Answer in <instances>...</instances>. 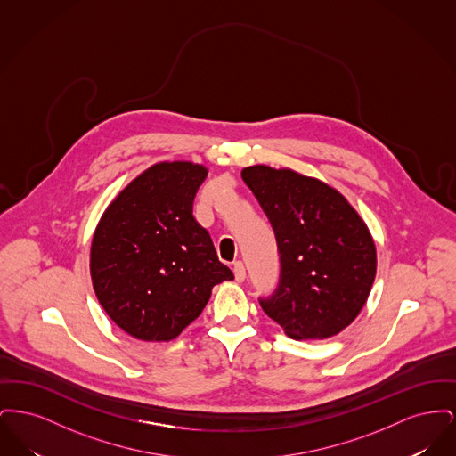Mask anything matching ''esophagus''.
I'll use <instances>...</instances> for the list:
<instances>
[{"label":"esophagus","mask_w":456,"mask_h":456,"mask_svg":"<svg viewBox=\"0 0 456 456\" xmlns=\"http://www.w3.org/2000/svg\"><path fill=\"white\" fill-rule=\"evenodd\" d=\"M234 275H236L238 282H242L246 279V268H244L242 261H234Z\"/></svg>","instance_id":"34e87169"}]
</instances>
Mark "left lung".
<instances>
[{
  "instance_id": "1",
  "label": "left lung",
  "mask_w": 456,
  "mask_h": 456,
  "mask_svg": "<svg viewBox=\"0 0 456 456\" xmlns=\"http://www.w3.org/2000/svg\"><path fill=\"white\" fill-rule=\"evenodd\" d=\"M242 181L270 220L281 279L263 311L296 340H323L350 325L368 301L376 248L347 200L289 169L251 166Z\"/></svg>"
}]
</instances>
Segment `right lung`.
I'll return each instance as SVG.
<instances>
[{"label":"right lung","instance_id":"obj_1","mask_svg":"<svg viewBox=\"0 0 456 456\" xmlns=\"http://www.w3.org/2000/svg\"><path fill=\"white\" fill-rule=\"evenodd\" d=\"M203 166L162 162L109 205L90 249L95 296L131 337L169 342L195 322L212 287L232 281L193 216Z\"/></svg>","mask_w":456,"mask_h":456}]
</instances>
